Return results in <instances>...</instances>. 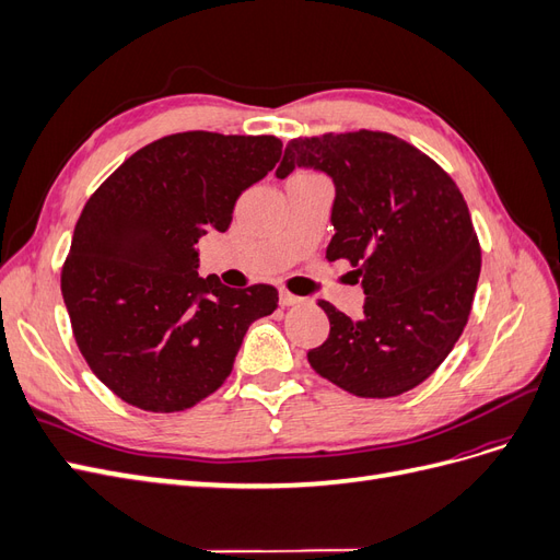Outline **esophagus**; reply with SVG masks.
<instances>
[{
	"instance_id": "34e87169",
	"label": "esophagus",
	"mask_w": 560,
	"mask_h": 560,
	"mask_svg": "<svg viewBox=\"0 0 560 560\" xmlns=\"http://www.w3.org/2000/svg\"><path fill=\"white\" fill-rule=\"evenodd\" d=\"M303 299L296 296V294H290V292H280V306L282 308H290V306H296V303H301Z\"/></svg>"
}]
</instances>
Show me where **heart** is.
<instances>
[{
	"label": "heart",
	"instance_id": "b5f03b06",
	"mask_svg": "<svg viewBox=\"0 0 560 560\" xmlns=\"http://www.w3.org/2000/svg\"><path fill=\"white\" fill-rule=\"evenodd\" d=\"M299 175H308V173H299Z\"/></svg>",
	"mask_w": 560,
	"mask_h": 560
}]
</instances>
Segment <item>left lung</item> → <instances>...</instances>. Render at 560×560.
<instances>
[{
    "label": "left lung",
    "mask_w": 560,
    "mask_h": 560,
    "mask_svg": "<svg viewBox=\"0 0 560 560\" xmlns=\"http://www.w3.org/2000/svg\"><path fill=\"white\" fill-rule=\"evenodd\" d=\"M315 167L334 179L327 259H348L366 294L364 317L329 301V336L308 352L322 378L371 399L430 378L460 338L481 273L467 202L442 165L397 135L325 132L284 147L276 175Z\"/></svg>",
    "instance_id": "8db88e82"
}]
</instances>
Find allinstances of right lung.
Segmentation results:
<instances>
[{
    "mask_svg": "<svg viewBox=\"0 0 560 560\" xmlns=\"http://www.w3.org/2000/svg\"><path fill=\"white\" fill-rule=\"evenodd\" d=\"M282 154L276 135L189 130L135 151L74 226L60 287L77 346L116 397L151 413L191 409L229 378L278 290L198 276V238L226 231L235 200Z\"/></svg>",
    "mask_w": 560,
    "mask_h": 560,
    "instance_id": "add662e5",
    "label": "right lung"
}]
</instances>
